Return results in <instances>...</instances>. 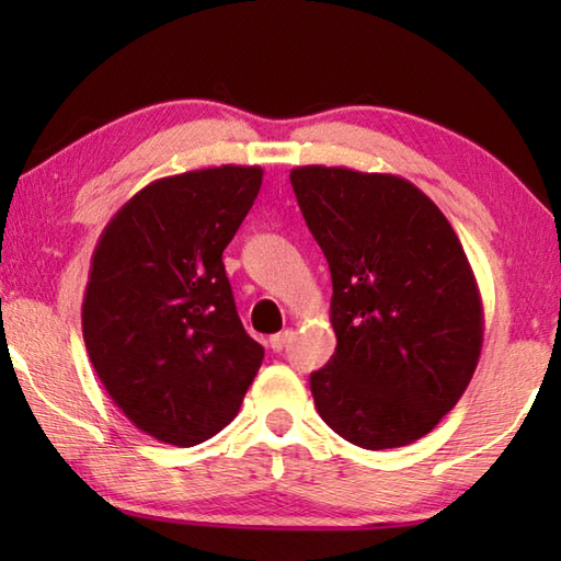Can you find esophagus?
<instances>
[{
	"instance_id": "34e87169",
	"label": "esophagus",
	"mask_w": 561,
	"mask_h": 561,
	"mask_svg": "<svg viewBox=\"0 0 561 561\" xmlns=\"http://www.w3.org/2000/svg\"><path fill=\"white\" fill-rule=\"evenodd\" d=\"M289 339H291V329H287V331H279V334L270 336V346H272V351H282L284 346L289 344Z\"/></svg>"
}]
</instances>
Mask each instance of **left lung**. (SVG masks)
<instances>
[{
    "instance_id": "8db88e82",
    "label": "left lung",
    "mask_w": 561,
    "mask_h": 561,
    "mask_svg": "<svg viewBox=\"0 0 561 561\" xmlns=\"http://www.w3.org/2000/svg\"><path fill=\"white\" fill-rule=\"evenodd\" d=\"M289 180L334 287L336 351L309 378L317 411L358 448L411 445L478 366L485 317L468 254L405 178L301 165Z\"/></svg>"
}]
</instances>
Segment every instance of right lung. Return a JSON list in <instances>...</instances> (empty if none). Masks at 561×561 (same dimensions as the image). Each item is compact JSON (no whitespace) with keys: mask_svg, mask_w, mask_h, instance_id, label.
I'll use <instances>...</instances> for the list:
<instances>
[{"mask_svg":"<svg viewBox=\"0 0 561 561\" xmlns=\"http://www.w3.org/2000/svg\"><path fill=\"white\" fill-rule=\"evenodd\" d=\"M262 175L220 165L160 178L93 250L81 307L89 358L111 401L160 443L190 448L220 433L262 366L222 264Z\"/></svg>","mask_w":561,"mask_h":561,"instance_id":"obj_1","label":"right lung"}]
</instances>
